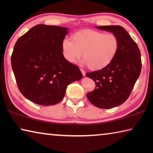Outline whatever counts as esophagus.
I'll use <instances>...</instances> for the list:
<instances>
[{
	"instance_id": "esophagus-1",
	"label": "esophagus",
	"mask_w": 153,
	"mask_h": 153,
	"mask_svg": "<svg viewBox=\"0 0 153 153\" xmlns=\"http://www.w3.org/2000/svg\"><path fill=\"white\" fill-rule=\"evenodd\" d=\"M80 71H81L82 74V75H83V76H86V72H85L84 70H83V69H80Z\"/></svg>"
}]
</instances>
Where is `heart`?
<instances>
[{
  "label": "heart",
  "instance_id": "b5f03b06",
  "mask_svg": "<svg viewBox=\"0 0 153 153\" xmlns=\"http://www.w3.org/2000/svg\"><path fill=\"white\" fill-rule=\"evenodd\" d=\"M65 59L74 63L82 58L90 69L100 70L110 65L120 50V40L113 33L94 30H80L61 45Z\"/></svg>",
  "mask_w": 153,
  "mask_h": 153
}]
</instances>
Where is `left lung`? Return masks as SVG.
Instances as JSON below:
<instances>
[{
  "mask_svg": "<svg viewBox=\"0 0 153 153\" xmlns=\"http://www.w3.org/2000/svg\"><path fill=\"white\" fill-rule=\"evenodd\" d=\"M96 27L112 32L120 40V50L112 63L100 70L86 74L96 84L95 89L87 93L88 99L98 108H111L123 104L130 94L141 72L140 51L120 25Z\"/></svg>",
  "mask_w": 153,
  "mask_h": 153,
  "instance_id": "8db88e82",
  "label": "left lung"
}]
</instances>
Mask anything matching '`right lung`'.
I'll return each mask as SVG.
<instances>
[{
	"label": "right lung",
	"instance_id": "1",
	"mask_svg": "<svg viewBox=\"0 0 153 153\" xmlns=\"http://www.w3.org/2000/svg\"><path fill=\"white\" fill-rule=\"evenodd\" d=\"M68 28L39 24L17 40L11 66L21 93L36 104L49 106L63 99L67 86L82 78L79 67L67 61L61 45Z\"/></svg>",
	"mask_w": 153,
	"mask_h": 153
}]
</instances>
